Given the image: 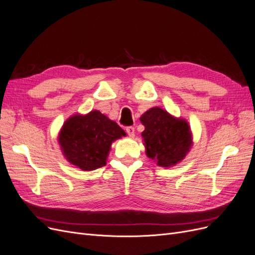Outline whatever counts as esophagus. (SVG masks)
Listing matches in <instances>:
<instances>
[{"mask_svg":"<svg viewBox=\"0 0 255 255\" xmlns=\"http://www.w3.org/2000/svg\"><path fill=\"white\" fill-rule=\"evenodd\" d=\"M126 131H127V133H128V135L130 136V137H132V136H134V128L133 127H127L126 128Z\"/></svg>","mask_w":255,"mask_h":255,"instance_id":"34e87169","label":"esophagus"}]
</instances>
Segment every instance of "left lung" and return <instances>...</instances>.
<instances>
[{"mask_svg":"<svg viewBox=\"0 0 255 255\" xmlns=\"http://www.w3.org/2000/svg\"><path fill=\"white\" fill-rule=\"evenodd\" d=\"M145 129L142 137L146 155L162 167L181 162L193 146V133L186 120L153 107L139 118Z\"/></svg>","mask_w":255,"mask_h":255,"instance_id":"obj_1","label":"left lung"}]
</instances>
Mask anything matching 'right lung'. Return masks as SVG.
Instances as JSON below:
<instances>
[{
    "instance_id": "obj_1",
    "label": "right lung",
    "mask_w": 255,
    "mask_h": 255,
    "mask_svg": "<svg viewBox=\"0 0 255 255\" xmlns=\"http://www.w3.org/2000/svg\"><path fill=\"white\" fill-rule=\"evenodd\" d=\"M126 136L116 122L98 110L76 113L63 123L58 133L60 149L74 166L90 171L106 165L112 143Z\"/></svg>"
}]
</instances>
